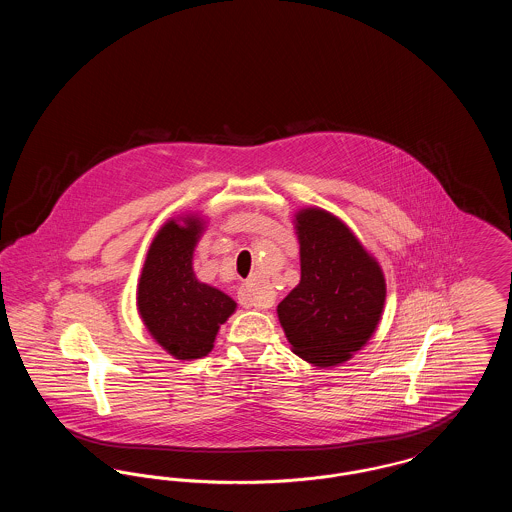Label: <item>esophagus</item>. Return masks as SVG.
Returning a JSON list of instances; mask_svg holds the SVG:
<instances>
[{"label": "esophagus", "instance_id": "esophagus-1", "mask_svg": "<svg viewBox=\"0 0 512 512\" xmlns=\"http://www.w3.org/2000/svg\"><path fill=\"white\" fill-rule=\"evenodd\" d=\"M238 301L244 307H257V309H268L272 307V295L267 292H257L253 282H245L244 286L238 290Z\"/></svg>", "mask_w": 512, "mask_h": 512}]
</instances>
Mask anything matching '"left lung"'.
Returning <instances> with one entry per match:
<instances>
[{
    "label": "left lung",
    "instance_id": "obj_1",
    "mask_svg": "<svg viewBox=\"0 0 512 512\" xmlns=\"http://www.w3.org/2000/svg\"><path fill=\"white\" fill-rule=\"evenodd\" d=\"M297 234L301 282L278 305V318L295 355L313 365H338L372 336L386 299L384 274L326 211H301Z\"/></svg>",
    "mask_w": 512,
    "mask_h": 512
}]
</instances>
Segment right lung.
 <instances>
[{
  "mask_svg": "<svg viewBox=\"0 0 512 512\" xmlns=\"http://www.w3.org/2000/svg\"><path fill=\"white\" fill-rule=\"evenodd\" d=\"M197 234V222H167L149 247L138 286L147 330L176 359L205 357L220 324L236 309L226 293L197 282L192 268Z\"/></svg>",
  "mask_w": 512,
  "mask_h": 512,
  "instance_id": "1",
  "label": "right lung"
}]
</instances>
